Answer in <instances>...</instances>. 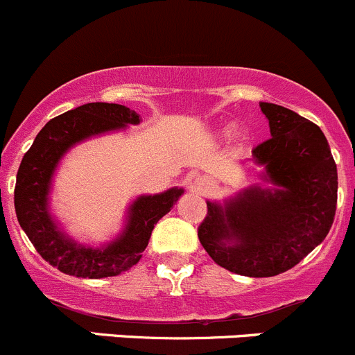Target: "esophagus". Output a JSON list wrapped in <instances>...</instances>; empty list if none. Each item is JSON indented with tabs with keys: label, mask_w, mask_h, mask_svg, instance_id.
<instances>
[{
	"label": "esophagus",
	"mask_w": 355,
	"mask_h": 355,
	"mask_svg": "<svg viewBox=\"0 0 355 355\" xmlns=\"http://www.w3.org/2000/svg\"><path fill=\"white\" fill-rule=\"evenodd\" d=\"M198 189L200 191H207L209 189V182H198Z\"/></svg>",
	"instance_id": "esophagus-1"
}]
</instances>
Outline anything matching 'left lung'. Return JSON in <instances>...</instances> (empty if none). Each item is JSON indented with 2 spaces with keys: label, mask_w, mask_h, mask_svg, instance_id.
<instances>
[{
  "label": "left lung",
  "mask_w": 355,
  "mask_h": 355,
  "mask_svg": "<svg viewBox=\"0 0 355 355\" xmlns=\"http://www.w3.org/2000/svg\"><path fill=\"white\" fill-rule=\"evenodd\" d=\"M271 138L254 148L276 189L248 188L224 207L207 202L198 240L216 264L250 278L297 266L326 238L336 210L338 174L321 129L275 103H261Z\"/></svg>",
  "instance_id": "8db88e82"
}]
</instances>
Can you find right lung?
Masks as SVG:
<instances>
[{"label":"right lung","instance_id":"obj_1","mask_svg":"<svg viewBox=\"0 0 355 355\" xmlns=\"http://www.w3.org/2000/svg\"><path fill=\"white\" fill-rule=\"evenodd\" d=\"M139 124V115L117 103H86L51 119L20 162L15 182V212L37 254L53 268L77 278H108L128 271L141 259L155 224L173 209L182 189L139 196L129 210L125 230L105 248H86L65 238L48 212L50 182L63 153L76 143Z\"/></svg>","mask_w":355,"mask_h":355}]
</instances>
